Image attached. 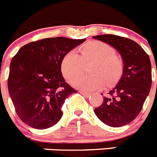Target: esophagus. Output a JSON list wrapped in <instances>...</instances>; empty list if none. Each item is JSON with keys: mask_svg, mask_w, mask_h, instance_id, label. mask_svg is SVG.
<instances>
[{"mask_svg": "<svg viewBox=\"0 0 157 157\" xmlns=\"http://www.w3.org/2000/svg\"><path fill=\"white\" fill-rule=\"evenodd\" d=\"M79 93L82 94V95H83V96H84V97H85V98H89V97L90 96V94H89V93H86V92H84V91H81V90H80Z\"/></svg>", "mask_w": 157, "mask_h": 157, "instance_id": "obj_1", "label": "esophagus"}]
</instances>
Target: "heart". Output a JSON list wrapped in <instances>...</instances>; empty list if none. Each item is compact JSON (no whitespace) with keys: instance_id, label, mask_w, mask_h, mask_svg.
<instances>
[{"instance_id":"1","label":"heart","mask_w":157,"mask_h":157,"mask_svg":"<svg viewBox=\"0 0 157 157\" xmlns=\"http://www.w3.org/2000/svg\"><path fill=\"white\" fill-rule=\"evenodd\" d=\"M91 62L88 72L91 75L74 78L82 70L83 64ZM61 71L72 86L85 91L101 88L104 83L111 85L116 82L122 72V62L115 55L114 49L101 41H90L78 49L70 51L62 59Z\"/></svg>"}]
</instances>
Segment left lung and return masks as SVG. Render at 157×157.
<instances>
[{
  "label": "left lung",
  "mask_w": 157,
  "mask_h": 157,
  "mask_svg": "<svg viewBox=\"0 0 157 157\" xmlns=\"http://www.w3.org/2000/svg\"><path fill=\"white\" fill-rule=\"evenodd\" d=\"M92 37L116 48L123 63L120 81L104 98L102 105L94 109V112L106 125L123 127L138 116L149 95L152 85L150 59L138 43L129 38L113 34Z\"/></svg>",
  "instance_id": "left-lung-1"
}]
</instances>
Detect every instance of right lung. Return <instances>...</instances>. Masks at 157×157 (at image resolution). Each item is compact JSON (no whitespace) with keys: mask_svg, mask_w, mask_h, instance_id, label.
<instances>
[{"mask_svg":"<svg viewBox=\"0 0 157 157\" xmlns=\"http://www.w3.org/2000/svg\"><path fill=\"white\" fill-rule=\"evenodd\" d=\"M86 40L48 37L23 45L12 58L8 93L23 123L42 130L61 119L65 99L77 93L65 82L60 67L62 59Z\"/></svg>","mask_w":157,"mask_h":157,"instance_id":"right-lung-1","label":"right lung"}]
</instances>
